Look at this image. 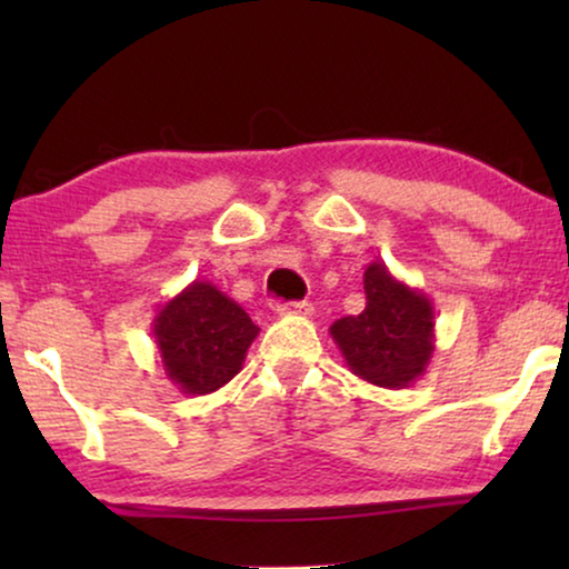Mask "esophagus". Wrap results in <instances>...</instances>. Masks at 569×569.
Returning <instances> with one entry per match:
<instances>
[{"label":"esophagus","mask_w":569,"mask_h":569,"mask_svg":"<svg viewBox=\"0 0 569 569\" xmlns=\"http://www.w3.org/2000/svg\"><path fill=\"white\" fill-rule=\"evenodd\" d=\"M279 316H302V318H310L313 316V306H310L308 300H300V302H282V306L277 308Z\"/></svg>","instance_id":"1"}]
</instances>
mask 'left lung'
<instances>
[{
    "mask_svg": "<svg viewBox=\"0 0 569 569\" xmlns=\"http://www.w3.org/2000/svg\"><path fill=\"white\" fill-rule=\"evenodd\" d=\"M365 295L362 313L339 318L329 333L357 378L399 391L425 376L435 355L432 302L383 261L365 269Z\"/></svg>",
    "mask_w": 569,
    "mask_h": 569,
    "instance_id": "obj_1",
    "label": "left lung"
}]
</instances>
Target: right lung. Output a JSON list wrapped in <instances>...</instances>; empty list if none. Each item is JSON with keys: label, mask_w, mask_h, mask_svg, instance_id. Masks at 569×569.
I'll use <instances>...</instances> for the list:
<instances>
[{"label": "right lung", "mask_w": 569, "mask_h": 569, "mask_svg": "<svg viewBox=\"0 0 569 569\" xmlns=\"http://www.w3.org/2000/svg\"><path fill=\"white\" fill-rule=\"evenodd\" d=\"M152 337L170 383L186 396H204L243 370L259 326L214 284L193 279L158 308Z\"/></svg>", "instance_id": "add662e5"}]
</instances>
